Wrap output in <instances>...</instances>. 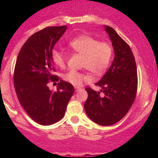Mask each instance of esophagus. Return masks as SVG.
I'll return each mask as SVG.
<instances>
[{
	"label": "esophagus",
	"mask_w": 158,
	"mask_h": 158,
	"mask_svg": "<svg viewBox=\"0 0 158 158\" xmlns=\"http://www.w3.org/2000/svg\"><path fill=\"white\" fill-rule=\"evenodd\" d=\"M81 90V88L80 87H75V92H79Z\"/></svg>",
	"instance_id": "esophagus-1"
}]
</instances>
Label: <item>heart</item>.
Instances as JSON below:
<instances>
[{
	"label": "heart",
	"instance_id": "obj_1",
	"mask_svg": "<svg viewBox=\"0 0 158 158\" xmlns=\"http://www.w3.org/2000/svg\"><path fill=\"white\" fill-rule=\"evenodd\" d=\"M69 47L73 51L83 56L82 67L89 69L94 74H100L109 65L112 56V48L109 43L99 42L89 35H81L69 42ZM51 59L54 65L59 67L65 65V59L63 53L54 50ZM63 80L72 85L80 86L84 81L89 80L87 73L70 70L63 75Z\"/></svg>",
	"mask_w": 158,
	"mask_h": 158
}]
</instances>
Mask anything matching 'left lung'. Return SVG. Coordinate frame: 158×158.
Listing matches in <instances>:
<instances>
[{"instance_id":"left-lung-1","label":"left lung","mask_w":158,"mask_h":158,"mask_svg":"<svg viewBox=\"0 0 158 158\" xmlns=\"http://www.w3.org/2000/svg\"><path fill=\"white\" fill-rule=\"evenodd\" d=\"M104 29L111 41L115 58L104 76L96 84L101 88L100 91L85 89L88 99L85 110L93 122L110 126L122 119L133 104L138 76L135 57L129 45L112 27L104 26Z\"/></svg>"}]
</instances>
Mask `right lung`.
Listing matches in <instances>:
<instances>
[{"label": "right lung", "mask_w": 158, "mask_h": 158, "mask_svg": "<svg viewBox=\"0 0 158 158\" xmlns=\"http://www.w3.org/2000/svg\"><path fill=\"white\" fill-rule=\"evenodd\" d=\"M66 26L48 27L32 35L22 47L14 70V87L27 115L37 123L51 125L63 118L74 93L71 84L60 81L56 92L49 89V81H58L51 59L54 46Z\"/></svg>", "instance_id": "1"}]
</instances>
